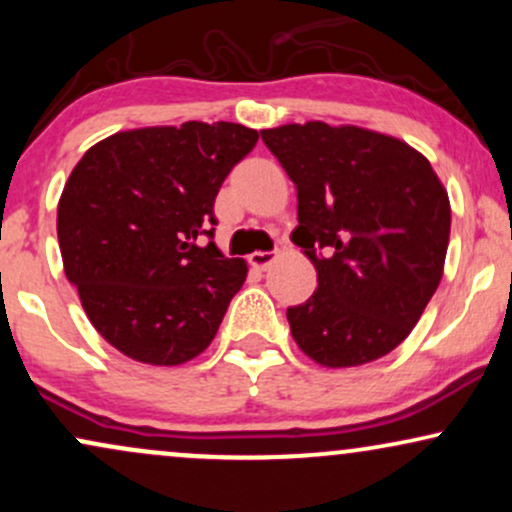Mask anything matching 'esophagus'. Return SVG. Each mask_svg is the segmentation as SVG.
Masks as SVG:
<instances>
[{
	"mask_svg": "<svg viewBox=\"0 0 512 512\" xmlns=\"http://www.w3.org/2000/svg\"><path fill=\"white\" fill-rule=\"evenodd\" d=\"M274 260H276V252H260V250L252 252V255L248 257V262L255 269H267Z\"/></svg>",
	"mask_w": 512,
	"mask_h": 512,
	"instance_id": "34e87169",
	"label": "esophagus"
}]
</instances>
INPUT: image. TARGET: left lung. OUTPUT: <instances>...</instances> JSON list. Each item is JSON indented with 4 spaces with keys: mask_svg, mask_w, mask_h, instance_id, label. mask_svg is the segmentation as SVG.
<instances>
[{
    "mask_svg": "<svg viewBox=\"0 0 512 512\" xmlns=\"http://www.w3.org/2000/svg\"><path fill=\"white\" fill-rule=\"evenodd\" d=\"M298 192L291 240L317 269L308 301L286 310L296 344L327 368L390 354L436 293L450 202L409 144L325 122L262 129Z\"/></svg>",
    "mask_w": 512,
    "mask_h": 512,
    "instance_id": "left-lung-1",
    "label": "left lung"
}]
</instances>
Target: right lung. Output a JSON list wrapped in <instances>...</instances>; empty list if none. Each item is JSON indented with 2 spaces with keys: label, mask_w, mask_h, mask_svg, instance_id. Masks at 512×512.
<instances>
[{
  "label": "right lung",
  "mask_w": 512,
  "mask_h": 512,
  "mask_svg": "<svg viewBox=\"0 0 512 512\" xmlns=\"http://www.w3.org/2000/svg\"><path fill=\"white\" fill-rule=\"evenodd\" d=\"M255 144L236 122H185L113 134L76 163L57 207L64 274L117 351L178 366L211 344L248 274L211 240L214 199Z\"/></svg>",
  "instance_id": "right-lung-1"
}]
</instances>
